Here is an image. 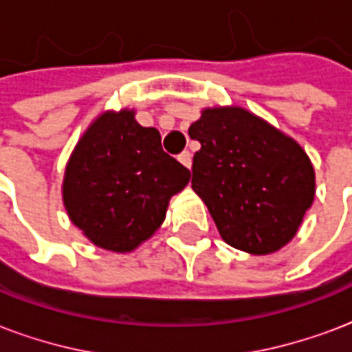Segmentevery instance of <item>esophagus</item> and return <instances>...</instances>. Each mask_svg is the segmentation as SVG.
Returning <instances> with one entry per match:
<instances>
[{"instance_id":"34e87169","label":"esophagus","mask_w":352,"mask_h":352,"mask_svg":"<svg viewBox=\"0 0 352 352\" xmlns=\"http://www.w3.org/2000/svg\"><path fill=\"white\" fill-rule=\"evenodd\" d=\"M178 161L184 166H187V168H191V165H193V157H191V153H189V151H182V153L178 155Z\"/></svg>"}]
</instances>
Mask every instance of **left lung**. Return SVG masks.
<instances>
[{
    "label": "left lung",
    "instance_id": "obj_1",
    "mask_svg": "<svg viewBox=\"0 0 352 352\" xmlns=\"http://www.w3.org/2000/svg\"><path fill=\"white\" fill-rule=\"evenodd\" d=\"M189 137L201 142L191 186L223 240L251 255L291 242L315 199L306 150L242 107L204 109Z\"/></svg>",
    "mask_w": 352,
    "mask_h": 352
}]
</instances>
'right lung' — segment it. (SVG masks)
I'll use <instances>...</instances> for the list:
<instances>
[{"instance_id": "obj_1", "label": "right lung", "mask_w": 352, "mask_h": 352, "mask_svg": "<svg viewBox=\"0 0 352 352\" xmlns=\"http://www.w3.org/2000/svg\"><path fill=\"white\" fill-rule=\"evenodd\" d=\"M135 110H107L89 123L65 166L61 199L69 219L101 250L131 253L163 225L191 173L161 148L155 127Z\"/></svg>"}]
</instances>
